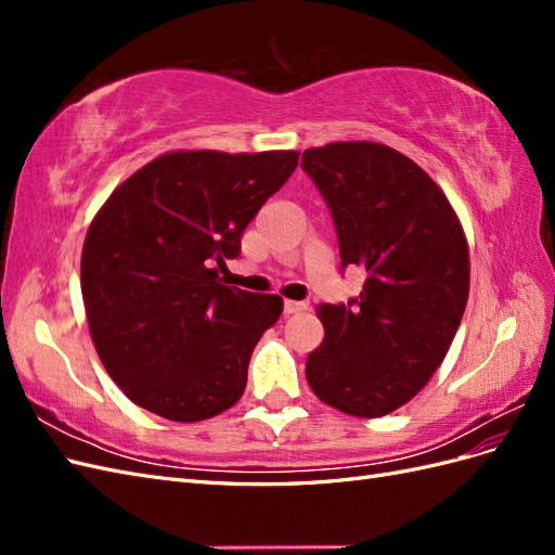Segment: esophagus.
I'll return each mask as SVG.
<instances>
[{"mask_svg": "<svg viewBox=\"0 0 555 555\" xmlns=\"http://www.w3.org/2000/svg\"><path fill=\"white\" fill-rule=\"evenodd\" d=\"M308 310V304H304V300H284V314H296V312H304Z\"/></svg>", "mask_w": 555, "mask_h": 555, "instance_id": "1", "label": "esophagus"}]
</instances>
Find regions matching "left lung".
<instances>
[{"mask_svg": "<svg viewBox=\"0 0 555 555\" xmlns=\"http://www.w3.org/2000/svg\"><path fill=\"white\" fill-rule=\"evenodd\" d=\"M331 208L343 268L365 282L349 304H322L324 343L306 377L326 405L375 418L410 402L438 371L469 292L459 215L435 180L398 150L340 141L304 153Z\"/></svg>", "mask_w": 555, "mask_h": 555, "instance_id": "8db88e82", "label": "left lung"}]
</instances>
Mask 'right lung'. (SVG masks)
<instances>
[{"label": "right lung", "mask_w": 555, "mask_h": 555, "mask_svg": "<svg viewBox=\"0 0 555 555\" xmlns=\"http://www.w3.org/2000/svg\"><path fill=\"white\" fill-rule=\"evenodd\" d=\"M296 150L166 153L94 215L80 289L96 354L139 408L194 424L241 400L251 349L282 298L227 287L217 267L289 180Z\"/></svg>", "instance_id": "right-lung-1"}]
</instances>
